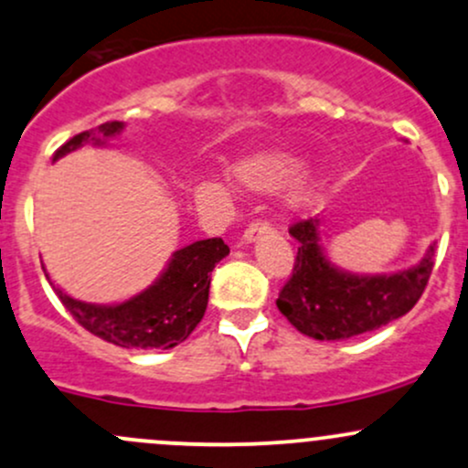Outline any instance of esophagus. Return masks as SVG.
<instances>
[{"mask_svg": "<svg viewBox=\"0 0 468 468\" xmlns=\"http://www.w3.org/2000/svg\"><path fill=\"white\" fill-rule=\"evenodd\" d=\"M264 233H271V224L266 222V219H255V222H250L249 229L244 230L242 242H244V244L255 242V239H258L260 235H264Z\"/></svg>", "mask_w": 468, "mask_h": 468, "instance_id": "34e87169", "label": "esophagus"}]
</instances>
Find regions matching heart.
Segmentation results:
<instances>
[{"label":"heart","mask_w":468,"mask_h":468,"mask_svg":"<svg viewBox=\"0 0 468 468\" xmlns=\"http://www.w3.org/2000/svg\"><path fill=\"white\" fill-rule=\"evenodd\" d=\"M297 171H300V159L282 151L253 153V155L239 159L233 168L235 179H238L242 186L250 188V191H275L282 184L289 182ZM315 179H300L289 193L291 207H309L313 199H315Z\"/></svg>","instance_id":"1"}]
</instances>
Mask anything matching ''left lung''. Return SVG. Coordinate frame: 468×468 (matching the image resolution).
<instances>
[{
	"instance_id": "left-lung-1",
	"label": "left lung",
	"mask_w": 468,
	"mask_h": 468,
	"mask_svg": "<svg viewBox=\"0 0 468 468\" xmlns=\"http://www.w3.org/2000/svg\"><path fill=\"white\" fill-rule=\"evenodd\" d=\"M317 226L320 219H302L289 229L297 239V255L277 309L297 331L315 340H344L387 326L418 304L433 271V246L410 269L353 275L326 260Z\"/></svg>"
}]
</instances>
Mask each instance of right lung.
Listing matches in <instances>:
<instances>
[{
    "label": "right lung",
    "instance_id": "right-lung-1",
    "mask_svg": "<svg viewBox=\"0 0 468 468\" xmlns=\"http://www.w3.org/2000/svg\"><path fill=\"white\" fill-rule=\"evenodd\" d=\"M122 128L124 122H106L80 133L61 144L55 151L53 162L89 142L104 144L109 137L120 135ZM226 255L229 246L222 238L199 239L184 246L173 253L155 284L122 304H89L73 300L58 286L53 289L77 324L101 340L122 348H173L186 340L193 328L202 322L208 304L210 273Z\"/></svg>",
    "mask_w": 468,
    "mask_h": 468
}]
</instances>
